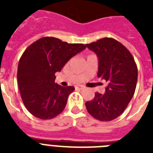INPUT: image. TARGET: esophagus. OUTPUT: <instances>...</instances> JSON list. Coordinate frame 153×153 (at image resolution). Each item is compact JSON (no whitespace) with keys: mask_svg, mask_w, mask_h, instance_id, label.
<instances>
[{"mask_svg":"<svg viewBox=\"0 0 153 153\" xmlns=\"http://www.w3.org/2000/svg\"><path fill=\"white\" fill-rule=\"evenodd\" d=\"M84 87L82 86H75V89H78V90H82Z\"/></svg>","mask_w":153,"mask_h":153,"instance_id":"esophagus-1","label":"esophagus"}]
</instances>
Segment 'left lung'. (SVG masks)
Wrapping results in <instances>:
<instances>
[{
    "mask_svg": "<svg viewBox=\"0 0 153 153\" xmlns=\"http://www.w3.org/2000/svg\"><path fill=\"white\" fill-rule=\"evenodd\" d=\"M86 46L98 58V77L108 82L104 94L96 92L93 100L86 102V109L97 120L112 121L123 113L135 93L137 67L130 51L113 38Z\"/></svg>",
    "mask_w": 153,
    "mask_h": 153,
    "instance_id": "left-lung-1",
    "label": "left lung"
}]
</instances>
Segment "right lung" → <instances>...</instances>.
<instances>
[{
	"label": "right lung",
	"instance_id": "obj_1",
	"mask_svg": "<svg viewBox=\"0 0 153 153\" xmlns=\"http://www.w3.org/2000/svg\"><path fill=\"white\" fill-rule=\"evenodd\" d=\"M86 48L82 44H68L46 36L24 51L18 63V86L26 109L33 116L49 120L63 111L74 87L55 83V74Z\"/></svg>",
	"mask_w": 153,
	"mask_h": 153
}]
</instances>
